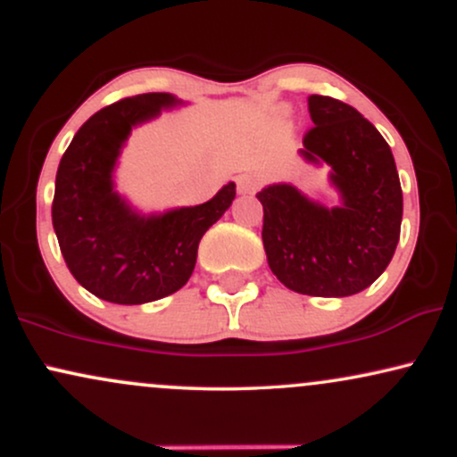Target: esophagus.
Here are the masks:
<instances>
[{
  "label": "esophagus",
  "mask_w": 457,
  "mask_h": 457,
  "mask_svg": "<svg viewBox=\"0 0 457 457\" xmlns=\"http://www.w3.org/2000/svg\"><path fill=\"white\" fill-rule=\"evenodd\" d=\"M236 185H238V193L249 195V193H255V188L260 187V178H255L251 174H243V176L236 178Z\"/></svg>",
  "instance_id": "obj_1"
}]
</instances>
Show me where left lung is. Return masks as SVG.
Segmentation results:
<instances>
[{
  "label": "left lung",
  "mask_w": 457,
  "mask_h": 457,
  "mask_svg": "<svg viewBox=\"0 0 457 457\" xmlns=\"http://www.w3.org/2000/svg\"><path fill=\"white\" fill-rule=\"evenodd\" d=\"M313 127L301 154L330 165L342 206L309 202L292 185L258 193L270 270L298 295L342 298L365 290L385 272L402 228V187L385 137L337 98H307Z\"/></svg>",
  "instance_id": "1"
}]
</instances>
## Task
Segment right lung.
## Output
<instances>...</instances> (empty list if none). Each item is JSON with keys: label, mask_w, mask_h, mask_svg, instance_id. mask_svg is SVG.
Listing matches in <instances>:
<instances>
[{"label": "right lung", "mask_w": 457, "mask_h": 457, "mask_svg": "<svg viewBox=\"0 0 457 457\" xmlns=\"http://www.w3.org/2000/svg\"><path fill=\"white\" fill-rule=\"evenodd\" d=\"M176 103L150 92L109 104L77 130L57 167L51 217L60 251L72 277L103 301L141 305L180 290L199 240L236 197L229 182L206 204L139 217L113 191L112 171L130 129Z\"/></svg>", "instance_id": "right-lung-1"}]
</instances>
